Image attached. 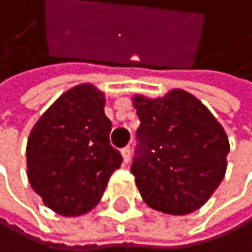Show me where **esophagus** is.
Here are the masks:
<instances>
[{
	"label": "esophagus",
	"mask_w": 252,
	"mask_h": 252,
	"mask_svg": "<svg viewBox=\"0 0 252 252\" xmlns=\"http://www.w3.org/2000/svg\"><path fill=\"white\" fill-rule=\"evenodd\" d=\"M121 155H123V162L127 163L131 160V147H125L121 149Z\"/></svg>",
	"instance_id": "34e87169"
}]
</instances>
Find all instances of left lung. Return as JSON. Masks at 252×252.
Here are the masks:
<instances>
[{"mask_svg":"<svg viewBox=\"0 0 252 252\" xmlns=\"http://www.w3.org/2000/svg\"><path fill=\"white\" fill-rule=\"evenodd\" d=\"M141 120L131 166L144 202L170 215L207 202L226 171L228 137L202 102L181 89L162 98L134 95Z\"/></svg>","mask_w":252,"mask_h":252,"instance_id":"left-lung-1","label":"left lung"}]
</instances>
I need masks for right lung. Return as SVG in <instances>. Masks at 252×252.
Instances as JSON below:
<instances>
[{"label":"right lung","mask_w":252,"mask_h":252,"mask_svg":"<svg viewBox=\"0 0 252 252\" xmlns=\"http://www.w3.org/2000/svg\"><path fill=\"white\" fill-rule=\"evenodd\" d=\"M105 95L92 84L64 92L35 123L27 141V176L46 207L64 217L92 210L123 162L110 146Z\"/></svg>","instance_id":"right-lung-1"}]
</instances>
